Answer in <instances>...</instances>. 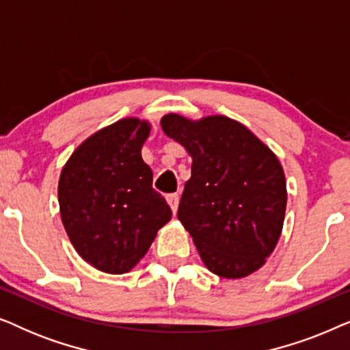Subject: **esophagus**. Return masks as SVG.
<instances>
[{"instance_id": "34e87169", "label": "esophagus", "mask_w": 350, "mask_h": 350, "mask_svg": "<svg viewBox=\"0 0 350 350\" xmlns=\"http://www.w3.org/2000/svg\"><path fill=\"white\" fill-rule=\"evenodd\" d=\"M167 202H169V205L172 207V212L176 213V208H178V202H180V196L176 193L169 194L167 196Z\"/></svg>"}]
</instances>
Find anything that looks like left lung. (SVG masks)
<instances>
[{"label":"left lung","instance_id":"left-lung-1","mask_svg":"<svg viewBox=\"0 0 350 350\" xmlns=\"http://www.w3.org/2000/svg\"><path fill=\"white\" fill-rule=\"evenodd\" d=\"M193 157L178 219L208 271L242 279L274 252L284 226L286 181L279 159L243 124L226 116L161 119Z\"/></svg>","mask_w":350,"mask_h":350}]
</instances>
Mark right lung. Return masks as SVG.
Masks as SVG:
<instances>
[{"label":"right lung","instance_id":"1","mask_svg":"<svg viewBox=\"0 0 350 350\" xmlns=\"http://www.w3.org/2000/svg\"><path fill=\"white\" fill-rule=\"evenodd\" d=\"M150 131L146 121L121 119L81 143L62 169L65 231L79 256L108 274L131 271L172 218L142 159Z\"/></svg>","mask_w":350,"mask_h":350}]
</instances>
